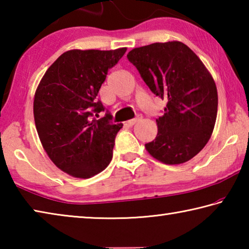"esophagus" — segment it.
Listing matches in <instances>:
<instances>
[{
    "label": "esophagus",
    "mask_w": 249,
    "mask_h": 249,
    "mask_svg": "<svg viewBox=\"0 0 249 249\" xmlns=\"http://www.w3.org/2000/svg\"><path fill=\"white\" fill-rule=\"evenodd\" d=\"M138 121H140V117H136V119H134V120H130V121H128V122H126V125H128V126H133V125L136 124Z\"/></svg>",
    "instance_id": "1"
}]
</instances>
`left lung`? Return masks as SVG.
Returning a JSON list of instances; mask_svg holds the SVG:
<instances>
[{"label": "left lung", "instance_id": "obj_1", "mask_svg": "<svg viewBox=\"0 0 249 249\" xmlns=\"http://www.w3.org/2000/svg\"><path fill=\"white\" fill-rule=\"evenodd\" d=\"M127 59L150 91L167 101L156 120L157 136L145 145L147 151L167 165L190 160L203 149L215 125L217 90L212 75L180 41L135 48Z\"/></svg>", "mask_w": 249, "mask_h": 249}]
</instances>
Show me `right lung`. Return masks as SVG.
<instances>
[{
	"instance_id": "right-lung-1",
	"label": "right lung",
	"mask_w": 249,
	"mask_h": 249,
	"mask_svg": "<svg viewBox=\"0 0 249 249\" xmlns=\"http://www.w3.org/2000/svg\"><path fill=\"white\" fill-rule=\"evenodd\" d=\"M115 50H69L46 71L34 99V117L44 149L59 169L88 179L111 162L115 137L123 124H113L98 93L108 70L123 57Z\"/></svg>"
}]
</instances>
